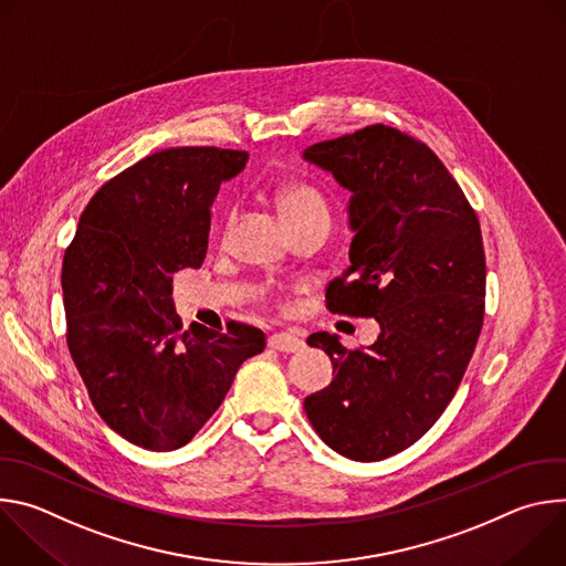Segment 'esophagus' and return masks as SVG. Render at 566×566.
Returning <instances> with one entry per match:
<instances>
[{
  "label": "esophagus",
  "mask_w": 566,
  "mask_h": 566,
  "mask_svg": "<svg viewBox=\"0 0 566 566\" xmlns=\"http://www.w3.org/2000/svg\"><path fill=\"white\" fill-rule=\"evenodd\" d=\"M269 347H271V349H275V352L295 354V352H300V349L304 347V343H302L297 336L282 332V334H273V336L269 338Z\"/></svg>",
  "instance_id": "1"
}]
</instances>
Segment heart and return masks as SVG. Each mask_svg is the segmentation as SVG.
Listing matches in <instances>:
<instances>
[{"label": "heart", "instance_id": "1", "mask_svg": "<svg viewBox=\"0 0 566 566\" xmlns=\"http://www.w3.org/2000/svg\"><path fill=\"white\" fill-rule=\"evenodd\" d=\"M275 206L284 223L329 217V206L313 186L306 184H286L275 192Z\"/></svg>", "mask_w": 566, "mask_h": 566}]
</instances>
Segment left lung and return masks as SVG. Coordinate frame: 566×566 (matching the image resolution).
Masks as SVG:
<instances>
[{
    "label": "left lung",
    "mask_w": 566,
    "mask_h": 566,
    "mask_svg": "<svg viewBox=\"0 0 566 566\" xmlns=\"http://www.w3.org/2000/svg\"><path fill=\"white\" fill-rule=\"evenodd\" d=\"M304 160L352 192V264L329 282L327 308L380 325L367 349L308 336L336 376L304 412L338 454L380 461L437 423L472 358L486 306L479 219L441 158L389 125L315 143Z\"/></svg>",
    "instance_id": "8db88e82"
}]
</instances>
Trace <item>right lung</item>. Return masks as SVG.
<instances>
[{
  "label": "right lung",
  "instance_id": "add662e5",
  "mask_svg": "<svg viewBox=\"0 0 566 566\" xmlns=\"http://www.w3.org/2000/svg\"><path fill=\"white\" fill-rule=\"evenodd\" d=\"M247 151L170 147L109 179L80 214L62 262L66 345L101 419L129 443L186 446L226 398L239 365L264 352L260 329L184 322L172 275L199 269L210 206Z\"/></svg>",
  "mask_w": 566,
  "mask_h": 566
}]
</instances>
